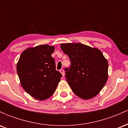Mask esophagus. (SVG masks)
<instances>
[{
    "instance_id": "obj_1",
    "label": "esophagus",
    "mask_w": 128,
    "mask_h": 128,
    "mask_svg": "<svg viewBox=\"0 0 128 128\" xmlns=\"http://www.w3.org/2000/svg\"><path fill=\"white\" fill-rule=\"evenodd\" d=\"M60 73H61V74H62V76H64V74H65V72H64V70H60Z\"/></svg>"
}]
</instances>
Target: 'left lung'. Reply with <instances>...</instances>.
I'll return each mask as SVG.
<instances>
[{
    "label": "left lung",
    "mask_w": 128,
    "mask_h": 128,
    "mask_svg": "<svg viewBox=\"0 0 128 128\" xmlns=\"http://www.w3.org/2000/svg\"><path fill=\"white\" fill-rule=\"evenodd\" d=\"M61 48L71 61L65 68L66 80L74 94L90 99L99 93L108 79V64L97 48L81 43L61 44Z\"/></svg>",
    "instance_id": "left-lung-1"
}]
</instances>
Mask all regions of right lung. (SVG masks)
I'll use <instances>...</instances> for the list:
<instances>
[{
  "label": "right lung",
  "mask_w": 128,
  "mask_h": 128,
  "mask_svg": "<svg viewBox=\"0 0 128 128\" xmlns=\"http://www.w3.org/2000/svg\"><path fill=\"white\" fill-rule=\"evenodd\" d=\"M55 47L48 44L29 48L23 51L17 64L22 87L35 99L43 100L52 96L62 74L56 70L52 57Z\"/></svg>",
  "instance_id": "add662e5"
}]
</instances>
